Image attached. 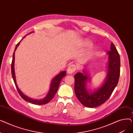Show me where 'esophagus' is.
Segmentation results:
<instances>
[{
  "instance_id": "esophagus-1",
  "label": "esophagus",
  "mask_w": 133,
  "mask_h": 133,
  "mask_svg": "<svg viewBox=\"0 0 133 133\" xmlns=\"http://www.w3.org/2000/svg\"><path fill=\"white\" fill-rule=\"evenodd\" d=\"M76 70V67L74 65H71L67 68V73L69 74H72Z\"/></svg>"
}]
</instances>
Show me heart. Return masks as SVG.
I'll use <instances>...</instances> for the list:
<instances>
[{
  "mask_svg": "<svg viewBox=\"0 0 133 133\" xmlns=\"http://www.w3.org/2000/svg\"><path fill=\"white\" fill-rule=\"evenodd\" d=\"M82 46L83 47H88L92 45L91 41L88 39H84L82 41ZM96 51V47L95 46H93L90 48V50L84 55L83 57V59L85 60H87L89 58H91L92 56L94 54Z\"/></svg>",
  "mask_w": 133,
  "mask_h": 133,
  "instance_id": "heart-1",
  "label": "heart"
}]
</instances>
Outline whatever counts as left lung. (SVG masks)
<instances>
[{
    "label": "left lung",
    "instance_id": "8db88e82",
    "mask_svg": "<svg viewBox=\"0 0 133 133\" xmlns=\"http://www.w3.org/2000/svg\"><path fill=\"white\" fill-rule=\"evenodd\" d=\"M107 60L106 76L100 86L93 90L87 87L90 78L85 69L82 73L74 75V92L82 105L88 108L99 106L105 102L117 85L120 73V57L113 43L110 45V50Z\"/></svg>",
    "mask_w": 133,
    "mask_h": 133
}]
</instances>
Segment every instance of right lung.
<instances>
[{"instance_id": "obj_1", "label": "right lung", "mask_w": 133, "mask_h": 133, "mask_svg": "<svg viewBox=\"0 0 133 133\" xmlns=\"http://www.w3.org/2000/svg\"><path fill=\"white\" fill-rule=\"evenodd\" d=\"M32 33H33V32L30 33L29 34H30ZM27 35H28V34H27ZM27 35L26 36H27ZM26 36L24 37L23 39ZM23 39L21 40L19 42V43L17 44V46H16V48H15V52H14V53L13 54V58H12V64H11V72H12V78H13L14 82H15V85H16V88L18 90V92L19 94H20L21 97H22L24 100H25L26 101H27V102H30L32 104H38V105H43V104H46V103H48L53 98L54 96L55 95L56 93H57V90L58 89V88H59V85H60V83L62 79L63 78L64 76H65L66 75V72L65 71H61L58 74L56 75L55 77H54L53 78V79L52 80V81L51 82L50 87V89H49V91H48L47 94L46 95V96L45 97H44V98L41 99H32V98H31V97L25 95L22 91H21V90L19 89V88L18 87L17 83V82H16L15 71V51L17 50L18 46L19 45L20 42L22 41V40Z\"/></svg>"}]
</instances>
